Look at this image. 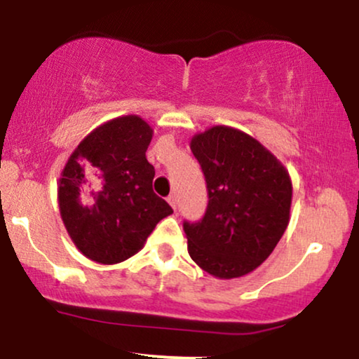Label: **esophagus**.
Segmentation results:
<instances>
[{
  "instance_id": "obj_1",
  "label": "esophagus",
  "mask_w": 359,
  "mask_h": 359,
  "mask_svg": "<svg viewBox=\"0 0 359 359\" xmlns=\"http://www.w3.org/2000/svg\"><path fill=\"white\" fill-rule=\"evenodd\" d=\"M167 201H168V204L172 205V209H177V197H175V194H170V196L167 197Z\"/></svg>"
}]
</instances>
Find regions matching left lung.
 <instances>
[{
	"mask_svg": "<svg viewBox=\"0 0 359 359\" xmlns=\"http://www.w3.org/2000/svg\"><path fill=\"white\" fill-rule=\"evenodd\" d=\"M208 184V209L184 221L189 255L217 278L258 269L285 233L292 180L277 156L236 128L212 126L191 140Z\"/></svg>",
	"mask_w": 359,
	"mask_h": 359,
	"instance_id": "left-lung-1",
	"label": "left lung"
}]
</instances>
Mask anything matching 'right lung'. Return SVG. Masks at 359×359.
I'll return each instance as SVG.
<instances>
[{
  "label": "right lung",
  "instance_id": "1",
  "mask_svg": "<svg viewBox=\"0 0 359 359\" xmlns=\"http://www.w3.org/2000/svg\"><path fill=\"white\" fill-rule=\"evenodd\" d=\"M151 135L140 116L114 118L90 131L62 170V221L93 262L113 265L133 257L156 222L174 212L151 187L155 168L145 155Z\"/></svg>",
  "mask_w": 359,
  "mask_h": 359
}]
</instances>
